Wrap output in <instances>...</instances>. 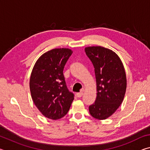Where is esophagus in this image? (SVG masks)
<instances>
[{
    "label": "esophagus",
    "instance_id": "esophagus-1",
    "mask_svg": "<svg viewBox=\"0 0 150 150\" xmlns=\"http://www.w3.org/2000/svg\"><path fill=\"white\" fill-rule=\"evenodd\" d=\"M83 92H80V93H77V94H76V96H77L78 98H81V96H83Z\"/></svg>",
    "mask_w": 150,
    "mask_h": 150
}]
</instances>
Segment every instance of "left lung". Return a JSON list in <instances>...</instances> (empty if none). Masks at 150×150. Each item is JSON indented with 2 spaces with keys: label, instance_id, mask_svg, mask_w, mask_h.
<instances>
[{
  "label": "left lung",
  "instance_id": "left-lung-1",
  "mask_svg": "<svg viewBox=\"0 0 150 150\" xmlns=\"http://www.w3.org/2000/svg\"><path fill=\"white\" fill-rule=\"evenodd\" d=\"M95 68L96 98L88 107L91 115L98 120L110 116L122 104L126 90L124 65L118 55L101 46L85 49Z\"/></svg>",
  "mask_w": 150,
  "mask_h": 150
}]
</instances>
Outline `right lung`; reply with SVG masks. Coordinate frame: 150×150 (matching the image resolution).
Here are the masks:
<instances>
[{
    "label": "right lung",
    "mask_w": 150,
    "mask_h": 150,
    "mask_svg": "<svg viewBox=\"0 0 150 150\" xmlns=\"http://www.w3.org/2000/svg\"><path fill=\"white\" fill-rule=\"evenodd\" d=\"M73 52L56 48L40 56L30 79L32 100L43 115L52 120L62 118L69 111L74 94L68 90L63 69Z\"/></svg>",
    "instance_id": "obj_1"
}]
</instances>
